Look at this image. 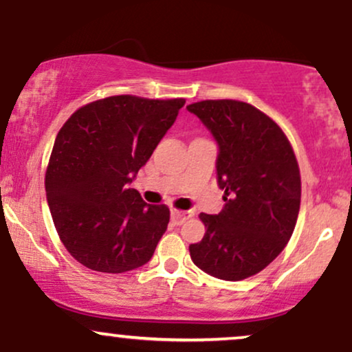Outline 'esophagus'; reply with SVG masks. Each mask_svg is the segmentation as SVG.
Masks as SVG:
<instances>
[{"instance_id":"1","label":"esophagus","mask_w":352,"mask_h":352,"mask_svg":"<svg viewBox=\"0 0 352 352\" xmlns=\"http://www.w3.org/2000/svg\"><path fill=\"white\" fill-rule=\"evenodd\" d=\"M170 215H172L173 223L182 225V223H185L187 220H190V218L193 217V213L192 212H184V210H172Z\"/></svg>"}]
</instances>
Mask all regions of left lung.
<instances>
[{
	"instance_id": "1",
	"label": "left lung",
	"mask_w": 352,
	"mask_h": 352,
	"mask_svg": "<svg viewBox=\"0 0 352 352\" xmlns=\"http://www.w3.org/2000/svg\"><path fill=\"white\" fill-rule=\"evenodd\" d=\"M218 145L217 182L225 192L218 215L200 213L205 236L188 246L201 272L240 281L265 270L283 252L296 225L301 179L296 157L276 124L240 100L187 106Z\"/></svg>"
}]
</instances>
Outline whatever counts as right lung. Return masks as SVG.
I'll list each match as a JSON object with an SVG mask.
<instances>
[{
  "label": "right lung",
  "mask_w": 352,
  "mask_h": 352,
  "mask_svg": "<svg viewBox=\"0 0 352 352\" xmlns=\"http://www.w3.org/2000/svg\"><path fill=\"white\" fill-rule=\"evenodd\" d=\"M184 99L112 96L76 111L63 125L46 173L52 221L80 265L124 273L152 258L170 212L129 188L175 122Z\"/></svg>",
  "instance_id": "1"
}]
</instances>
